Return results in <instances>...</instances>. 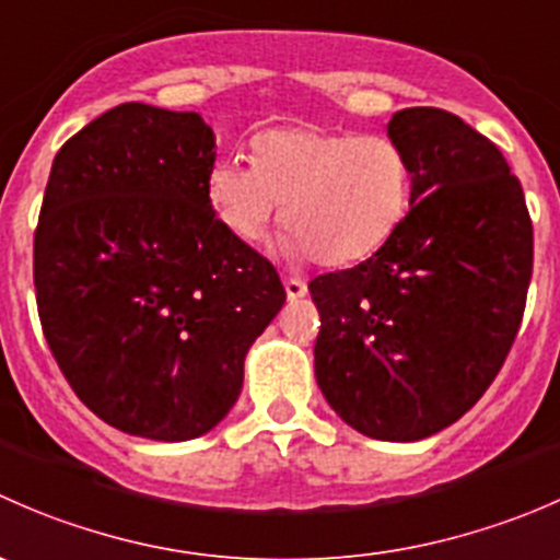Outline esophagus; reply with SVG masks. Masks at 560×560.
I'll list each match as a JSON object with an SVG mask.
<instances>
[{
	"instance_id": "obj_1",
	"label": "esophagus",
	"mask_w": 560,
	"mask_h": 560,
	"mask_svg": "<svg viewBox=\"0 0 560 560\" xmlns=\"http://www.w3.org/2000/svg\"><path fill=\"white\" fill-rule=\"evenodd\" d=\"M284 290L290 301H301V298L308 292V284L303 279H292L290 276V279H284Z\"/></svg>"
}]
</instances>
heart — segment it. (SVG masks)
<instances>
[{
    "mask_svg": "<svg viewBox=\"0 0 560 560\" xmlns=\"http://www.w3.org/2000/svg\"><path fill=\"white\" fill-rule=\"evenodd\" d=\"M254 162L217 160L206 175L213 217L254 244L284 202L281 252L327 268L380 252L411 206V162L387 135L298 124L252 138Z\"/></svg>",
    "mask_w": 560,
    "mask_h": 560,
    "instance_id": "heart-1",
    "label": "heart"
}]
</instances>
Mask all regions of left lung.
I'll return each mask as SVG.
<instances>
[{"label": "left lung", "mask_w": 560, "mask_h": 560, "mask_svg": "<svg viewBox=\"0 0 560 560\" xmlns=\"http://www.w3.org/2000/svg\"><path fill=\"white\" fill-rule=\"evenodd\" d=\"M411 162V206L380 252L312 279L316 385L347 425L417 442L493 385L521 330L534 228L504 154L455 113L387 124Z\"/></svg>", "instance_id": "left-lung-1"}]
</instances>
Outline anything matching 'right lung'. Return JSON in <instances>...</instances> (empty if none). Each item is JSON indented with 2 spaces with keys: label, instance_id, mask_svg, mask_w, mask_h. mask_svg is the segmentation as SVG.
Here are the masks:
<instances>
[{
  "label": "right lung",
  "instance_id": "1",
  "mask_svg": "<svg viewBox=\"0 0 560 560\" xmlns=\"http://www.w3.org/2000/svg\"><path fill=\"white\" fill-rule=\"evenodd\" d=\"M200 113L124 103L56 154L35 230L45 341L107 425L186 442L224 420L254 338L284 306L273 265L206 200Z\"/></svg>",
  "mask_w": 560,
  "mask_h": 560
}]
</instances>
